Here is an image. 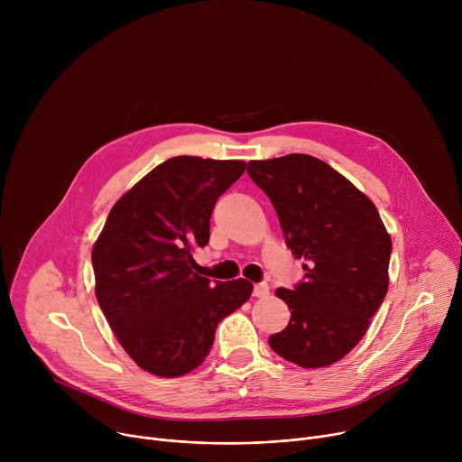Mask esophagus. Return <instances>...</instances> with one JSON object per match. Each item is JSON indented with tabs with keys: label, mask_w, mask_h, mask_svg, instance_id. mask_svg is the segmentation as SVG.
Here are the masks:
<instances>
[{
	"label": "esophagus",
	"mask_w": 462,
	"mask_h": 462,
	"mask_svg": "<svg viewBox=\"0 0 462 462\" xmlns=\"http://www.w3.org/2000/svg\"><path fill=\"white\" fill-rule=\"evenodd\" d=\"M269 292H271V287L267 283L254 285V296L255 298H265V296H269Z\"/></svg>",
	"instance_id": "34e87169"
}]
</instances>
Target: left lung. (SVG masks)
Wrapping results in <instances>:
<instances>
[{
  "instance_id": "1",
  "label": "left lung",
  "mask_w": 462,
  "mask_h": 462,
  "mask_svg": "<svg viewBox=\"0 0 462 462\" xmlns=\"http://www.w3.org/2000/svg\"><path fill=\"white\" fill-rule=\"evenodd\" d=\"M246 171L269 195L287 246L307 261L303 282L276 291L291 321L269 344L300 367L331 365L362 340L385 298L391 237L369 197L316 157L250 161Z\"/></svg>"
}]
</instances>
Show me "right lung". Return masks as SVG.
<instances>
[{
	"label": "right lung",
	"mask_w": 462,
	"mask_h": 462,
	"mask_svg": "<svg viewBox=\"0 0 462 462\" xmlns=\"http://www.w3.org/2000/svg\"><path fill=\"white\" fill-rule=\"evenodd\" d=\"M243 161L171 157L111 208L93 246L95 294L124 351L144 371L175 378L201 365L216 328L252 294L239 278L210 283L191 250L210 239L219 197Z\"/></svg>",
	"instance_id": "1"
}]
</instances>
